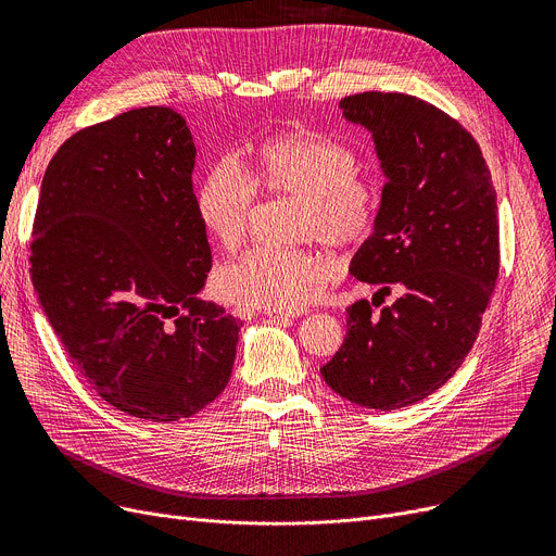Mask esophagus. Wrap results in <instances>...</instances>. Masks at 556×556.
I'll list each match as a JSON object with an SVG mask.
<instances>
[{
  "instance_id": "34e87169",
  "label": "esophagus",
  "mask_w": 556,
  "mask_h": 556,
  "mask_svg": "<svg viewBox=\"0 0 556 556\" xmlns=\"http://www.w3.org/2000/svg\"><path fill=\"white\" fill-rule=\"evenodd\" d=\"M304 311H298V313H283V311H268L266 315L268 317H273L275 323H279V325H288V323H293L295 317H300Z\"/></svg>"
}]
</instances>
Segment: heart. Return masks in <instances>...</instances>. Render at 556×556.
<instances>
[{"instance_id": "1", "label": "heart", "mask_w": 556, "mask_h": 556, "mask_svg": "<svg viewBox=\"0 0 556 556\" xmlns=\"http://www.w3.org/2000/svg\"><path fill=\"white\" fill-rule=\"evenodd\" d=\"M356 153L327 135L277 132L261 143L250 178L231 162H216L204 173L195 193L200 225L218 248L237 250L250 231L258 187L302 198V241L356 245L371 231L378 210V189L356 173ZM333 273V258L315 250L254 248L218 270L216 288L229 302L290 313L313 300Z\"/></svg>"}]
</instances>
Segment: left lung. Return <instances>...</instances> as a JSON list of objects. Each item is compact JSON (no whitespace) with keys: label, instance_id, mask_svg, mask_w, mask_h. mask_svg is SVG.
Segmentation results:
<instances>
[{"label":"left lung","instance_id":"left-lung-1","mask_svg":"<svg viewBox=\"0 0 556 556\" xmlns=\"http://www.w3.org/2000/svg\"><path fill=\"white\" fill-rule=\"evenodd\" d=\"M340 112L371 135L386 178L349 273L378 286L374 298H399L381 313L349 306L344 342L319 371L346 401L399 410L471 352L498 277V204L480 146L446 112L399 92L344 97Z\"/></svg>","mask_w":556,"mask_h":556}]
</instances>
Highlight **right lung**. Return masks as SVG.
<instances>
[{"label": "right lung", "instance_id": "1", "mask_svg": "<svg viewBox=\"0 0 556 556\" xmlns=\"http://www.w3.org/2000/svg\"><path fill=\"white\" fill-rule=\"evenodd\" d=\"M195 143L170 108H139L70 137L34 223L42 311L103 401L146 421L200 413L227 386L241 323L200 300L212 250L191 173Z\"/></svg>", "mask_w": 556, "mask_h": 556}]
</instances>
